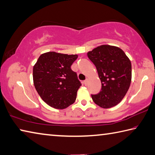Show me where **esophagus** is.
Wrapping results in <instances>:
<instances>
[{
	"label": "esophagus",
	"mask_w": 155,
	"mask_h": 155,
	"mask_svg": "<svg viewBox=\"0 0 155 155\" xmlns=\"http://www.w3.org/2000/svg\"><path fill=\"white\" fill-rule=\"evenodd\" d=\"M83 83H84V85H85V86L87 85V84H88V79H86L85 81H84Z\"/></svg>",
	"instance_id": "1"
}]
</instances>
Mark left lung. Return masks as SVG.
Masks as SVG:
<instances>
[{"mask_svg":"<svg viewBox=\"0 0 155 155\" xmlns=\"http://www.w3.org/2000/svg\"><path fill=\"white\" fill-rule=\"evenodd\" d=\"M96 67L102 83L100 93L91 95L94 102L103 108L117 105L125 97L131 81V64L117 47L101 45L87 53Z\"/></svg>","mask_w":155,"mask_h":155,"instance_id":"1","label":"left lung"}]
</instances>
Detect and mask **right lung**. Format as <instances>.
Segmentation results:
<instances>
[{"mask_svg":"<svg viewBox=\"0 0 155 155\" xmlns=\"http://www.w3.org/2000/svg\"><path fill=\"white\" fill-rule=\"evenodd\" d=\"M77 58V55L47 52L41 55L34 66V85L49 106L64 109L75 102L81 83L70 67Z\"/></svg>","mask_w":155,"mask_h":155,"instance_id":"1","label":"right lung"}]
</instances>
